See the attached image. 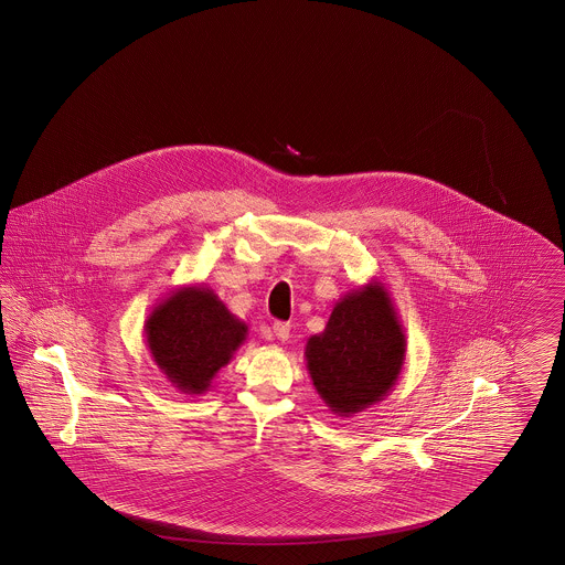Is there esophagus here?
Returning a JSON list of instances; mask_svg holds the SVG:
<instances>
[{"mask_svg":"<svg viewBox=\"0 0 565 565\" xmlns=\"http://www.w3.org/2000/svg\"><path fill=\"white\" fill-rule=\"evenodd\" d=\"M273 337L281 343H286L290 339V323L275 322L273 323Z\"/></svg>","mask_w":565,"mask_h":565,"instance_id":"obj_1","label":"esophagus"}]
</instances>
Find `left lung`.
<instances>
[{"mask_svg": "<svg viewBox=\"0 0 565 565\" xmlns=\"http://www.w3.org/2000/svg\"><path fill=\"white\" fill-rule=\"evenodd\" d=\"M406 337L387 288L371 279L334 305L305 360L316 392L341 417L381 403L403 373Z\"/></svg>", "mask_w": 565, "mask_h": 565, "instance_id": "left-lung-1", "label": "left lung"}]
</instances>
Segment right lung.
I'll use <instances>...</instances> for the list:
<instances>
[{
	"label": "right lung",
	"instance_id": "obj_1",
	"mask_svg": "<svg viewBox=\"0 0 565 565\" xmlns=\"http://www.w3.org/2000/svg\"><path fill=\"white\" fill-rule=\"evenodd\" d=\"M143 334L164 379L182 394L201 396L245 343L247 323L212 288L190 284L152 307Z\"/></svg>",
	"mask_w": 565,
	"mask_h": 565
}]
</instances>
